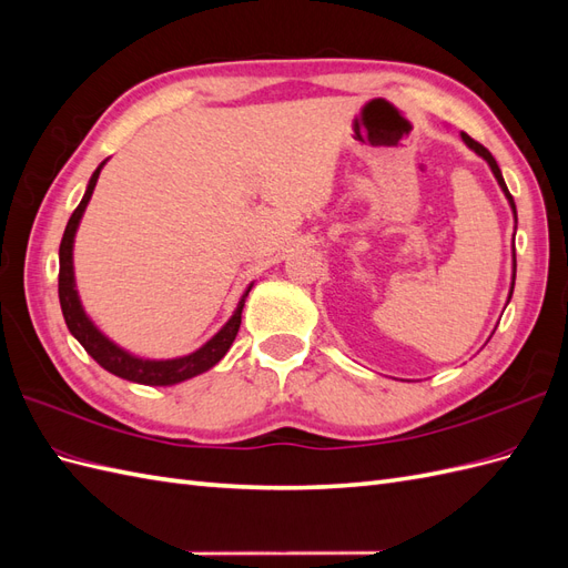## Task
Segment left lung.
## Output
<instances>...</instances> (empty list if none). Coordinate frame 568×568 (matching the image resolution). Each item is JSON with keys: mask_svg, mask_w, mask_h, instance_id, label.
I'll return each instance as SVG.
<instances>
[{"mask_svg": "<svg viewBox=\"0 0 568 568\" xmlns=\"http://www.w3.org/2000/svg\"><path fill=\"white\" fill-rule=\"evenodd\" d=\"M462 140H464V144H467L469 149H474L480 159H484L488 165H490V170H493V175H495V180H497V184L503 186V192H505V196H507V201H509V205H511V211H514V215H517V205H514V199H511V194H509V189H507V184H505V180H503V173H500V168H497V163H495V159H493V153L484 146V144H478L476 140H471L469 134H464L462 132ZM514 270H517V255H514ZM511 291H514V282H511Z\"/></svg>", "mask_w": 568, "mask_h": 568, "instance_id": "obj_1", "label": "left lung"}]
</instances>
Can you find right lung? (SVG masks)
<instances>
[{
    "mask_svg": "<svg viewBox=\"0 0 568 568\" xmlns=\"http://www.w3.org/2000/svg\"><path fill=\"white\" fill-rule=\"evenodd\" d=\"M101 165L94 170V175L88 184V192H84L80 205L73 211L71 220H68L61 246H59V301H61L63 320L68 324V329H71V334L82 343V348L88 351L101 367L120 376V379H128L134 384H146V386H170V384H180L184 379H192V376L217 365L220 359L225 357V353L230 351L232 341L236 338L239 324H242V311H244V303H246L251 286L242 296V301H239L232 320L222 326V329L209 343H205L203 348H199L192 355H184L178 359H140V357L125 353L123 348H118L115 343L101 334L90 322V317L84 315L80 298H78V291H75V280H73V239H75V230L80 225V217L92 199V192H94L99 173H101Z\"/></svg>",
    "mask_w": 568,
    "mask_h": 568,
    "instance_id": "1",
    "label": "right lung"
}]
</instances>
